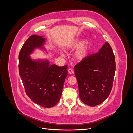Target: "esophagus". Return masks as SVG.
<instances>
[{
    "mask_svg": "<svg viewBox=\"0 0 133 133\" xmlns=\"http://www.w3.org/2000/svg\"><path fill=\"white\" fill-rule=\"evenodd\" d=\"M68 71L70 74H73L74 73V70L72 69L71 68H69V69H68Z\"/></svg>",
    "mask_w": 133,
    "mask_h": 133,
    "instance_id": "esophagus-1",
    "label": "esophagus"
}]
</instances>
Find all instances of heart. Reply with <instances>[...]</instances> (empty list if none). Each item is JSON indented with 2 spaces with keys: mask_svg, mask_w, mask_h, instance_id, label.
<instances>
[{
  "mask_svg": "<svg viewBox=\"0 0 133 133\" xmlns=\"http://www.w3.org/2000/svg\"><path fill=\"white\" fill-rule=\"evenodd\" d=\"M89 41L87 39L83 40L82 43L80 39H78L70 45L69 49L74 50L78 48L74 54L75 58L78 60H82L85 58L88 53L89 49Z\"/></svg>",
  "mask_w": 133,
  "mask_h": 133,
  "instance_id": "1",
  "label": "heart"
}]
</instances>
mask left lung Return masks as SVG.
Wrapping results in <instances>:
<instances>
[{
	"instance_id": "8db88e82",
	"label": "left lung",
	"mask_w": 133,
	"mask_h": 133,
	"mask_svg": "<svg viewBox=\"0 0 133 133\" xmlns=\"http://www.w3.org/2000/svg\"><path fill=\"white\" fill-rule=\"evenodd\" d=\"M115 68L114 55L108 42L98 53L88 56L74 67L79 96L84 104L94 107L107 99L112 88Z\"/></svg>"
}]
</instances>
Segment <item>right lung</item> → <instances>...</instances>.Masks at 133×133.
<instances>
[{"instance_id": "right-lung-1", "label": "right lung", "mask_w": 133, "mask_h": 133, "mask_svg": "<svg viewBox=\"0 0 133 133\" xmlns=\"http://www.w3.org/2000/svg\"><path fill=\"white\" fill-rule=\"evenodd\" d=\"M45 38L32 35L22 46L19 54V71L26 94L34 103L51 108L60 99L68 75L67 65H49L48 60H33L29 55L36 48L44 49Z\"/></svg>"}]
</instances>
